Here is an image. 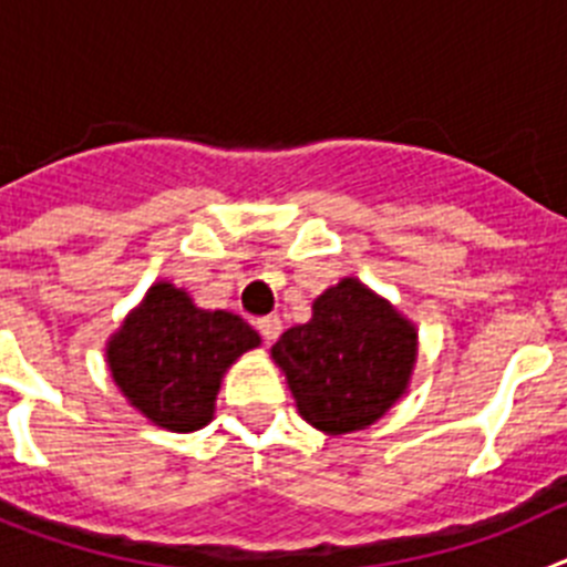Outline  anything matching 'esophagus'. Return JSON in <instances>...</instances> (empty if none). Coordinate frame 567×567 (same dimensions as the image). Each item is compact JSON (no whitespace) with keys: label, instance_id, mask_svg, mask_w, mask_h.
<instances>
[{"label":"esophagus","instance_id":"esophagus-1","mask_svg":"<svg viewBox=\"0 0 567 567\" xmlns=\"http://www.w3.org/2000/svg\"><path fill=\"white\" fill-rule=\"evenodd\" d=\"M257 330L259 336L271 344V341H277L279 333H282V319H279V316H262V319L257 321Z\"/></svg>","mask_w":567,"mask_h":567}]
</instances>
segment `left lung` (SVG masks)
Here are the masks:
<instances>
[{
  "mask_svg": "<svg viewBox=\"0 0 567 567\" xmlns=\"http://www.w3.org/2000/svg\"><path fill=\"white\" fill-rule=\"evenodd\" d=\"M299 415L328 435L367 430L404 395L417 359V330L386 299L344 277L271 347Z\"/></svg>",
  "mask_w": 567,
  "mask_h": 567,
  "instance_id": "8db88e82",
  "label": "left lung"
}]
</instances>
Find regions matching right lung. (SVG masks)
Masks as SVG:
<instances>
[{"label":"right lung","instance_id":"add662e5","mask_svg":"<svg viewBox=\"0 0 567 567\" xmlns=\"http://www.w3.org/2000/svg\"><path fill=\"white\" fill-rule=\"evenodd\" d=\"M259 347L228 310H200L172 282H155L106 344L112 381L155 426L195 432L214 417L223 372Z\"/></svg>","mask_w":567,"mask_h":567}]
</instances>
